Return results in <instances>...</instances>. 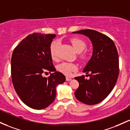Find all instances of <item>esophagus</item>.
<instances>
[{
	"instance_id": "obj_1",
	"label": "esophagus",
	"mask_w": 130,
	"mask_h": 130,
	"mask_svg": "<svg viewBox=\"0 0 130 130\" xmlns=\"http://www.w3.org/2000/svg\"><path fill=\"white\" fill-rule=\"evenodd\" d=\"M66 81H70L72 80V78L71 77H66Z\"/></svg>"
}]
</instances>
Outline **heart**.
<instances>
[{
	"instance_id": "1",
	"label": "heart",
	"mask_w": 130,
	"mask_h": 130,
	"mask_svg": "<svg viewBox=\"0 0 130 130\" xmlns=\"http://www.w3.org/2000/svg\"><path fill=\"white\" fill-rule=\"evenodd\" d=\"M70 42L72 45L73 48L77 53H80L87 46L86 42L80 38H72L70 40ZM58 44L59 43L57 40H55L52 42L50 45V55L53 59H56V51H57ZM87 56H88V53L86 52H82L79 55V58L82 59H86ZM58 69L59 72L63 73L65 75H69L72 72L76 71L77 66L75 64L64 62L58 65Z\"/></svg>"
}]
</instances>
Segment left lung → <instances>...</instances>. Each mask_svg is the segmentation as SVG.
I'll return each instance as SVG.
<instances>
[{
	"label": "left lung",
	"instance_id": "1",
	"mask_svg": "<svg viewBox=\"0 0 130 130\" xmlns=\"http://www.w3.org/2000/svg\"><path fill=\"white\" fill-rule=\"evenodd\" d=\"M88 37L93 45L91 59L83 72L88 74L75 77L79 87L75 92L78 101L88 105L103 101L114 87L119 73V54L112 39L94 30L85 29L73 32Z\"/></svg>",
	"mask_w": 130,
	"mask_h": 130
}]
</instances>
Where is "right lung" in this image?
Instances as JSON below:
<instances>
[{
	"mask_svg": "<svg viewBox=\"0 0 130 130\" xmlns=\"http://www.w3.org/2000/svg\"><path fill=\"white\" fill-rule=\"evenodd\" d=\"M55 34L33 33L16 46L11 59L13 87L22 101L34 109H43L55 101L56 87L66 77L56 71L50 55V45ZM53 72L48 77L43 72ZM48 73V72H47Z\"/></svg>",
	"mask_w": 130,
	"mask_h": 130,
	"instance_id": "add662e5",
	"label": "right lung"
}]
</instances>
